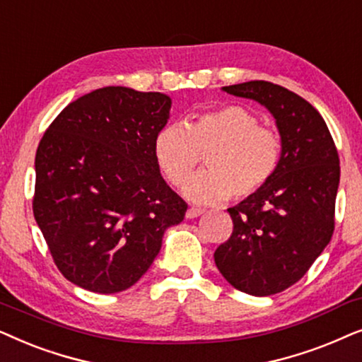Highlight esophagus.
<instances>
[{
    "label": "esophagus",
    "mask_w": 362,
    "mask_h": 362,
    "mask_svg": "<svg viewBox=\"0 0 362 362\" xmlns=\"http://www.w3.org/2000/svg\"><path fill=\"white\" fill-rule=\"evenodd\" d=\"M205 211V209H202V206H190L189 210H187V218H195V216L202 215Z\"/></svg>",
    "instance_id": "obj_1"
}]
</instances>
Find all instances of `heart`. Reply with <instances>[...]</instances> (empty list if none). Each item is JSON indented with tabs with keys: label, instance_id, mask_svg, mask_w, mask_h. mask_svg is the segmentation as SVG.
Returning a JSON list of instances; mask_svg holds the SVG:
<instances>
[{
	"label": "heart",
	"instance_id": "1",
	"mask_svg": "<svg viewBox=\"0 0 362 362\" xmlns=\"http://www.w3.org/2000/svg\"><path fill=\"white\" fill-rule=\"evenodd\" d=\"M207 153L209 170L191 173ZM153 157L173 187L185 185L195 202L248 199L276 175L283 158L278 131L259 125L258 115L243 105L228 104L195 114L184 125H167L153 141Z\"/></svg>",
	"mask_w": 362,
	"mask_h": 362
}]
</instances>
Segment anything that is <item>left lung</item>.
<instances>
[{
	"label": "left lung",
	"instance_id": "1",
	"mask_svg": "<svg viewBox=\"0 0 362 362\" xmlns=\"http://www.w3.org/2000/svg\"><path fill=\"white\" fill-rule=\"evenodd\" d=\"M223 90L257 100L273 114L283 158L263 190L228 209L233 231L215 250V263L237 290L276 295L300 281L329 243L339 156L325 119L301 95L268 81Z\"/></svg>",
	"mask_w": 362,
	"mask_h": 362
}]
</instances>
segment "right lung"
Here are the masks:
<instances>
[{"label":"right lung","instance_id":"obj_1","mask_svg":"<svg viewBox=\"0 0 362 362\" xmlns=\"http://www.w3.org/2000/svg\"><path fill=\"white\" fill-rule=\"evenodd\" d=\"M172 100L109 86L76 99L36 151L33 214L62 276L88 291L131 288L187 204L165 184L153 141Z\"/></svg>","mask_w":362,"mask_h":362}]
</instances>
